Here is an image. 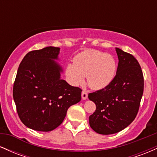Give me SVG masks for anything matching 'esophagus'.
Masks as SVG:
<instances>
[{"instance_id":"34e87169","label":"esophagus","mask_w":157,"mask_h":157,"mask_svg":"<svg viewBox=\"0 0 157 157\" xmlns=\"http://www.w3.org/2000/svg\"><path fill=\"white\" fill-rule=\"evenodd\" d=\"M88 98V94L86 91H82V100H86Z\"/></svg>"}]
</instances>
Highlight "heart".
Wrapping results in <instances>:
<instances>
[{"instance_id": "b5f03b06", "label": "heart", "mask_w": 157, "mask_h": 157, "mask_svg": "<svg viewBox=\"0 0 157 157\" xmlns=\"http://www.w3.org/2000/svg\"><path fill=\"white\" fill-rule=\"evenodd\" d=\"M116 60L111 55L96 50H88L77 55L75 65L68 64L66 76L74 86L82 83L87 76L89 86L102 89L112 82L117 73Z\"/></svg>"}]
</instances>
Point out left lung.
<instances>
[{
  "label": "left lung",
  "mask_w": 157,
  "mask_h": 157,
  "mask_svg": "<svg viewBox=\"0 0 157 157\" xmlns=\"http://www.w3.org/2000/svg\"><path fill=\"white\" fill-rule=\"evenodd\" d=\"M119 63L114 79L109 86L89 94L96 105L89 125L100 134H112L134 121L143 94L144 77L140 65L131 54L116 48Z\"/></svg>",
  "instance_id": "obj_1"
}]
</instances>
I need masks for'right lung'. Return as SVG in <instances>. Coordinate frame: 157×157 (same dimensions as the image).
Wrapping results in <instances>:
<instances>
[{"instance_id":"obj_1","label":"right lung","mask_w":157,"mask_h":157,"mask_svg":"<svg viewBox=\"0 0 157 157\" xmlns=\"http://www.w3.org/2000/svg\"><path fill=\"white\" fill-rule=\"evenodd\" d=\"M60 48L48 46L26 54L13 86L17 114L26 127L51 131L62 123L68 109L80 101L82 89L60 79L55 62Z\"/></svg>"}]
</instances>
